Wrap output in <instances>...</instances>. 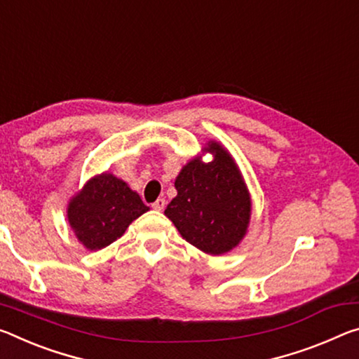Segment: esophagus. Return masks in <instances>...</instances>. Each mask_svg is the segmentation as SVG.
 I'll use <instances>...</instances> for the list:
<instances>
[{
	"label": "esophagus",
	"instance_id": "1",
	"mask_svg": "<svg viewBox=\"0 0 359 359\" xmlns=\"http://www.w3.org/2000/svg\"><path fill=\"white\" fill-rule=\"evenodd\" d=\"M164 206H166V201H164L163 198H158V200L151 204V208L155 210H163Z\"/></svg>",
	"mask_w": 359,
	"mask_h": 359
}]
</instances>
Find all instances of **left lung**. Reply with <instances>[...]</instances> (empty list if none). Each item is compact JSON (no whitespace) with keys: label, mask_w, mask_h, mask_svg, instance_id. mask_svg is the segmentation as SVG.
Masks as SVG:
<instances>
[{"label":"left lung","mask_w":359,"mask_h":359,"mask_svg":"<svg viewBox=\"0 0 359 359\" xmlns=\"http://www.w3.org/2000/svg\"><path fill=\"white\" fill-rule=\"evenodd\" d=\"M214 159H191L175 179L177 196L164 214L180 235L200 251L219 255L231 251L246 235L251 198L235 161L219 144L210 142Z\"/></svg>","instance_id":"1"}]
</instances>
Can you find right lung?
Here are the masks:
<instances>
[{
	"label": "right lung",
	"instance_id": "right-lung-1",
	"mask_svg": "<svg viewBox=\"0 0 359 359\" xmlns=\"http://www.w3.org/2000/svg\"><path fill=\"white\" fill-rule=\"evenodd\" d=\"M149 210L137 193L111 174L90 179L68 206V222L89 251L116 241L129 224Z\"/></svg>",
	"mask_w": 359,
	"mask_h": 359
}]
</instances>
